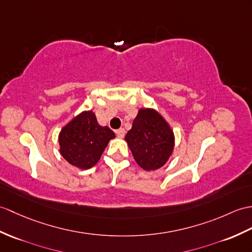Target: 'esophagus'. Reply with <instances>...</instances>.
<instances>
[{"instance_id":"1","label":"esophagus","mask_w":252,"mask_h":252,"mask_svg":"<svg viewBox=\"0 0 252 252\" xmlns=\"http://www.w3.org/2000/svg\"><path fill=\"white\" fill-rule=\"evenodd\" d=\"M116 134H117V136L122 138L126 135V130L124 127H120V128H118V130H116Z\"/></svg>"}]
</instances>
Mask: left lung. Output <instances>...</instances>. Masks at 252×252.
I'll return each mask as SVG.
<instances>
[{
	"instance_id": "1",
	"label": "left lung",
	"mask_w": 252,
	"mask_h": 252,
	"mask_svg": "<svg viewBox=\"0 0 252 252\" xmlns=\"http://www.w3.org/2000/svg\"><path fill=\"white\" fill-rule=\"evenodd\" d=\"M125 139L136 163L145 171H156L164 165L175 145L171 126L153 108L138 110Z\"/></svg>"
}]
</instances>
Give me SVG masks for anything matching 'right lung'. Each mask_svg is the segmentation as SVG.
Segmentation results:
<instances>
[{
  "instance_id": "right-lung-1",
  "label": "right lung",
  "mask_w": 252,
  "mask_h": 252,
  "mask_svg": "<svg viewBox=\"0 0 252 252\" xmlns=\"http://www.w3.org/2000/svg\"><path fill=\"white\" fill-rule=\"evenodd\" d=\"M115 133L98 125L92 110L83 112L63 126L59 134L60 154L69 164L81 169L94 166Z\"/></svg>"
}]
</instances>
